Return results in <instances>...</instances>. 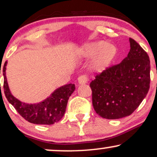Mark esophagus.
<instances>
[{"label":"esophagus","mask_w":157,"mask_h":157,"mask_svg":"<svg viewBox=\"0 0 157 157\" xmlns=\"http://www.w3.org/2000/svg\"><path fill=\"white\" fill-rule=\"evenodd\" d=\"M88 82V79L85 75H81L78 78V84H86Z\"/></svg>","instance_id":"34e87169"}]
</instances>
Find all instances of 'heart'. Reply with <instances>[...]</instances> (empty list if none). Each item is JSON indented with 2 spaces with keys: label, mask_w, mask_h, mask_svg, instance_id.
<instances>
[{
  "label": "heart",
  "mask_w": 157,
  "mask_h": 157,
  "mask_svg": "<svg viewBox=\"0 0 157 157\" xmlns=\"http://www.w3.org/2000/svg\"><path fill=\"white\" fill-rule=\"evenodd\" d=\"M117 55V48L104 40L91 42L81 48L78 53V59H89L94 57L92 68L96 72H102L109 66Z\"/></svg>",
  "instance_id": "b5f03b06"
}]
</instances>
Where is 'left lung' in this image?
<instances>
[{"label": "left lung", "instance_id": "1", "mask_svg": "<svg viewBox=\"0 0 157 157\" xmlns=\"http://www.w3.org/2000/svg\"><path fill=\"white\" fill-rule=\"evenodd\" d=\"M129 40L127 57L90 83L94 109L104 119H118L132 114L149 90V57L135 40Z\"/></svg>", "mask_w": 157, "mask_h": 157}]
</instances>
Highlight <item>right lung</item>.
Masks as SVG:
<instances>
[{
	"label": "right lung",
	"mask_w": 157,
	"mask_h": 157,
	"mask_svg": "<svg viewBox=\"0 0 157 157\" xmlns=\"http://www.w3.org/2000/svg\"><path fill=\"white\" fill-rule=\"evenodd\" d=\"M7 61L3 65V90L8 101L25 120L36 124H53L62 119L66 110L69 98L75 90V84H68L56 89L50 96L37 103H26L11 94L8 84L6 71ZM1 73V70H0Z\"/></svg>",
	"instance_id": "obj_1"
}]
</instances>
